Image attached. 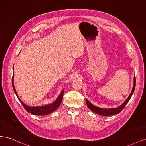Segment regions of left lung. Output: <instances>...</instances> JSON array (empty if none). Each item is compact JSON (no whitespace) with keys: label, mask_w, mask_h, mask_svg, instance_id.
I'll list each match as a JSON object with an SVG mask.
<instances>
[{"label":"left lung","mask_w":146,"mask_h":146,"mask_svg":"<svg viewBox=\"0 0 146 146\" xmlns=\"http://www.w3.org/2000/svg\"><path fill=\"white\" fill-rule=\"evenodd\" d=\"M135 85H136V78L135 77H134V84H133V89H132V91L131 92V93L130 96H129V98H127V99L123 102L121 105L119 106V107L115 108H110V109H105V108H101L99 107H97L96 106L93 105L91 104L89 101H88L86 99V104L88 107L92 111H93L97 114H100V115L102 116H111L114 115V114H117L120 113L122 110L123 109V108L125 107V106L126 104L129 102V101L130 100L131 97L133 94L135 88Z\"/></svg>","instance_id":"obj_1"}]
</instances>
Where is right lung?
<instances>
[{"label":"right lung","instance_id":"add662e5","mask_svg":"<svg viewBox=\"0 0 146 146\" xmlns=\"http://www.w3.org/2000/svg\"><path fill=\"white\" fill-rule=\"evenodd\" d=\"M13 78H14V73H13V77H12V85H13V90H14L15 94L17 96V98H18L19 101L21 102V104L23 105L24 108L25 109L26 111L29 113H30L31 114H35V115H38V116L47 115V114H48L52 113L53 111H54L60 105L61 102H62V99H63V91H61V94L58 96V98H57V99L54 102H53L52 104L44 105V106H41V107H29V106L24 104L23 102L21 100V99L18 98V96H17V92H16V91L15 90V88L14 83H13Z\"/></svg>","mask_w":146,"mask_h":146}]
</instances>
